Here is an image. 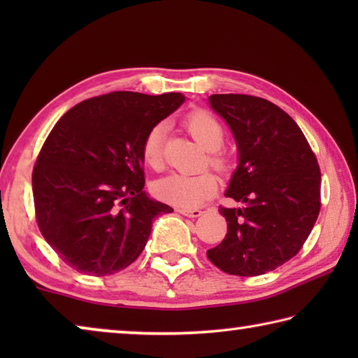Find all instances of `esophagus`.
Masks as SVG:
<instances>
[{"mask_svg": "<svg viewBox=\"0 0 358 358\" xmlns=\"http://www.w3.org/2000/svg\"><path fill=\"white\" fill-rule=\"evenodd\" d=\"M178 213L185 215L187 217H199V216H202L203 211L199 208H178Z\"/></svg>", "mask_w": 358, "mask_h": 358, "instance_id": "esophagus-1", "label": "esophagus"}]
</instances>
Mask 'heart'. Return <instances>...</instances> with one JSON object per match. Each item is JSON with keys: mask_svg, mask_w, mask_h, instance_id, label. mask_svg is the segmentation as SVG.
I'll return each mask as SVG.
<instances>
[{"mask_svg": "<svg viewBox=\"0 0 358 358\" xmlns=\"http://www.w3.org/2000/svg\"><path fill=\"white\" fill-rule=\"evenodd\" d=\"M185 128L199 145L208 150V164L217 172H227L230 169V155L221 148L224 141V126L213 113L203 108L192 110L185 118ZM164 124H156L148 131L142 143V157L150 169L161 171L164 167ZM155 194L161 201L177 207L192 208L215 196L217 180L211 172L197 175L172 173L156 181Z\"/></svg>", "mask_w": 358, "mask_h": 358, "instance_id": "obj_1", "label": "heart"}]
</instances>
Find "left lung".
<instances>
[{
	"mask_svg": "<svg viewBox=\"0 0 358 358\" xmlns=\"http://www.w3.org/2000/svg\"><path fill=\"white\" fill-rule=\"evenodd\" d=\"M210 106L227 121L240 162L220 207L227 234L207 251L229 275H264L292 259L320 211V169L299 124L273 102L250 94H211Z\"/></svg>",
	"mask_w": 358,
	"mask_h": 358,
	"instance_id": "left-lung-1",
	"label": "left lung"
}]
</instances>
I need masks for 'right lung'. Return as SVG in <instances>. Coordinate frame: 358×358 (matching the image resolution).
Masks as SVG:
<instances>
[{
    "label": "right lung",
    "mask_w": 358,
    "mask_h": 358,
    "mask_svg": "<svg viewBox=\"0 0 358 358\" xmlns=\"http://www.w3.org/2000/svg\"><path fill=\"white\" fill-rule=\"evenodd\" d=\"M181 93L113 92L82 101L53 126L33 169L36 221L63 262L107 276L141 256L166 203L143 192L142 143Z\"/></svg>",
    "instance_id": "1"
}]
</instances>
